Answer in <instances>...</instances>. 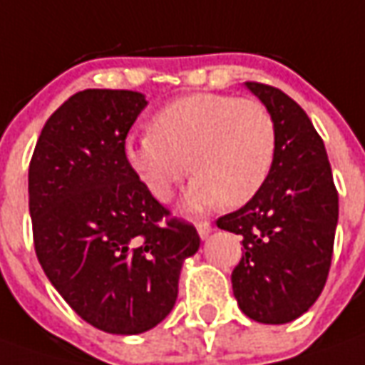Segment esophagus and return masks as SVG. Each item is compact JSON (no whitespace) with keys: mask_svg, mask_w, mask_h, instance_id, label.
I'll return each instance as SVG.
<instances>
[{"mask_svg":"<svg viewBox=\"0 0 365 365\" xmlns=\"http://www.w3.org/2000/svg\"><path fill=\"white\" fill-rule=\"evenodd\" d=\"M195 227H197V232H200V235H202L203 240H205L207 235L212 234V224H210V222H205V220L197 222V224H195Z\"/></svg>","mask_w":365,"mask_h":365,"instance_id":"34e87169","label":"esophagus"}]
</instances>
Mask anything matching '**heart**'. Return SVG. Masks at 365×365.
<instances>
[{"label": "heart", "instance_id": "heart-1", "mask_svg": "<svg viewBox=\"0 0 365 365\" xmlns=\"http://www.w3.org/2000/svg\"><path fill=\"white\" fill-rule=\"evenodd\" d=\"M276 121L257 99L193 93L168 103L151 131L123 143V158L143 187L165 202L190 172L187 203H247L267 182L276 160Z\"/></svg>", "mask_w": 365, "mask_h": 365}]
</instances>
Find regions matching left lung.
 Returning a JSON list of instances; mask_svg holds the SVG:
<instances>
[{"label":"left lung","instance_id":"1","mask_svg":"<svg viewBox=\"0 0 365 365\" xmlns=\"http://www.w3.org/2000/svg\"><path fill=\"white\" fill-rule=\"evenodd\" d=\"M276 121V160L255 197L215 224L242 235L232 272L237 306L259 324L306 314L328 279L338 225V190L324 140L282 89L245 81Z\"/></svg>","mask_w":365,"mask_h":365}]
</instances>
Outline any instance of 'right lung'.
<instances>
[{"mask_svg":"<svg viewBox=\"0 0 365 365\" xmlns=\"http://www.w3.org/2000/svg\"><path fill=\"white\" fill-rule=\"evenodd\" d=\"M148 106L128 89H83L46 121L29 162L34 245L79 318L108 334L158 326L178 299L197 230L135 178L123 143Z\"/></svg>","mask_w":365,"mask_h":365,"instance_id":"add662e5","label":"right lung"}]
</instances>
